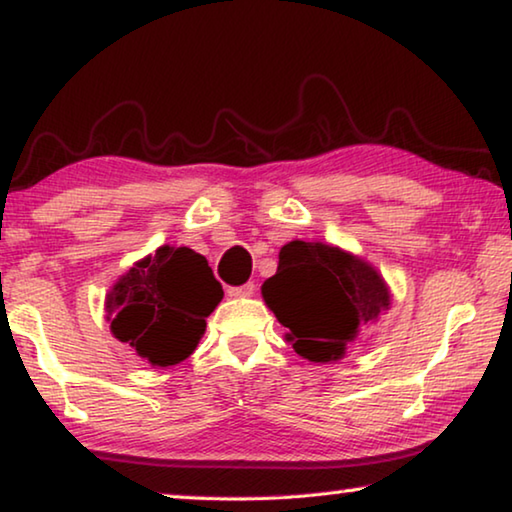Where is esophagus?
<instances>
[{"mask_svg":"<svg viewBox=\"0 0 512 512\" xmlns=\"http://www.w3.org/2000/svg\"><path fill=\"white\" fill-rule=\"evenodd\" d=\"M255 289H257L255 282H246V285H241V287L227 289V296H230V298H248V296L255 294Z\"/></svg>","mask_w":512,"mask_h":512,"instance_id":"esophagus-1","label":"esophagus"}]
</instances>
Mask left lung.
Instances as JSON below:
<instances>
[{
    "label": "left lung",
    "instance_id": "8db88e82",
    "mask_svg": "<svg viewBox=\"0 0 512 512\" xmlns=\"http://www.w3.org/2000/svg\"><path fill=\"white\" fill-rule=\"evenodd\" d=\"M262 298L300 358L337 362L360 332L392 305L383 275L367 259L321 241H289Z\"/></svg>",
    "mask_w": 512,
    "mask_h": 512
}]
</instances>
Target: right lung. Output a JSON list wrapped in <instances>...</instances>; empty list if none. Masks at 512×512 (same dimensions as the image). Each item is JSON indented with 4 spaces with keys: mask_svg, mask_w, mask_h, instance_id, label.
<instances>
[{
    "mask_svg": "<svg viewBox=\"0 0 512 512\" xmlns=\"http://www.w3.org/2000/svg\"><path fill=\"white\" fill-rule=\"evenodd\" d=\"M221 298L205 257L186 246H161L113 282L104 312L118 342L152 367H173L196 351Z\"/></svg>",
    "mask_w": 512,
    "mask_h": 512,
    "instance_id": "1",
    "label": "right lung"
}]
</instances>
